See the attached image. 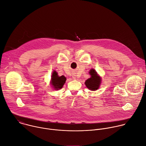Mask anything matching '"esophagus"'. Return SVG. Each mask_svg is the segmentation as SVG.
I'll return each instance as SVG.
<instances>
[{"instance_id": "obj_1", "label": "esophagus", "mask_w": 146, "mask_h": 146, "mask_svg": "<svg viewBox=\"0 0 146 146\" xmlns=\"http://www.w3.org/2000/svg\"><path fill=\"white\" fill-rule=\"evenodd\" d=\"M72 78H73V80H76V75L74 74H73V75H72Z\"/></svg>"}]
</instances>
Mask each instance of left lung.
Returning <instances> with one entry per match:
<instances>
[{
	"instance_id": "8db88e82",
	"label": "left lung",
	"mask_w": 146,
	"mask_h": 146,
	"mask_svg": "<svg viewBox=\"0 0 146 146\" xmlns=\"http://www.w3.org/2000/svg\"><path fill=\"white\" fill-rule=\"evenodd\" d=\"M88 73L91 77L85 81V84L90 90L96 91L100 88L102 78L94 69H91Z\"/></svg>"
}]
</instances>
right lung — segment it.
Segmentation results:
<instances>
[{
    "mask_svg": "<svg viewBox=\"0 0 146 146\" xmlns=\"http://www.w3.org/2000/svg\"><path fill=\"white\" fill-rule=\"evenodd\" d=\"M66 80V78L64 76H59L58 73L55 70H54L51 75L50 84L54 90H58L62 88Z\"/></svg>",
    "mask_w": 146,
    "mask_h": 146,
    "instance_id": "obj_1",
    "label": "right lung"
}]
</instances>
